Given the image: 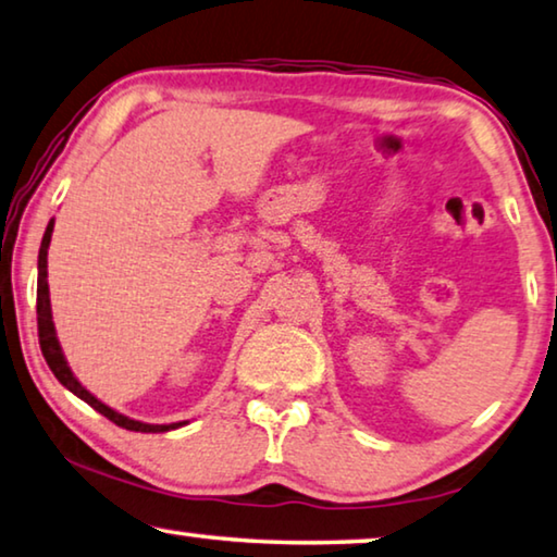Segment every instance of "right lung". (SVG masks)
<instances>
[{
  "mask_svg": "<svg viewBox=\"0 0 557 557\" xmlns=\"http://www.w3.org/2000/svg\"><path fill=\"white\" fill-rule=\"evenodd\" d=\"M52 228H54V221L47 223V231L42 236V246H39V259H37V332H39V346H42L47 367L52 369V374L60 379L62 386H67L72 394H77L79 399L87 401V405H90L92 409H98V412L102 417H108L110 422L123 426V430H131V432H171V430H178V426H183L185 422L145 424V422H138V419H131V417L115 412V409L102 405V401L95 397V394L87 392L85 386L77 382L75 374H72V369L67 367V359H64V354L60 349L58 334H54L52 306H50V286H47V248H50V240H52Z\"/></svg>",
  "mask_w": 557,
  "mask_h": 557,
  "instance_id": "obj_1",
  "label": "right lung"
}]
</instances>
